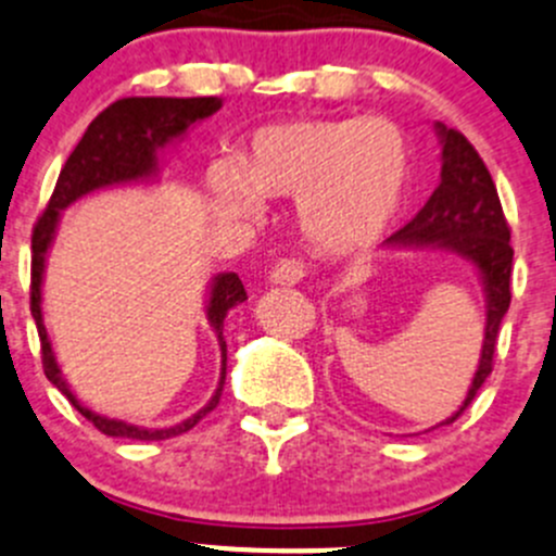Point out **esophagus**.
Returning a JSON list of instances; mask_svg holds the SVG:
<instances>
[{"instance_id": "esophagus-1", "label": "esophagus", "mask_w": 556, "mask_h": 556, "mask_svg": "<svg viewBox=\"0 0 556 556\" xmlns=\"http://www.w3.org/2000/svg\"><path fill=\"white\" fill-rule=\"evenodd\" d=\"M304 263L293 261V257H285V261H279L277 266L271 268V274H268V282L271 285H295V282H302L304 279Z\"/></svg>"}]
</instances>
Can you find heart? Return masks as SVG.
Returning <instances> with one entry per match:
<instances>
[{
	"label": "heart",
	"mask_w": 556,
	"mask_h": 556,
	"mask_svg": "<svg viewBox=\"0 0 556 556\" xmlns=\"http://www.w3.org/2000/svg\"><path fill=\"white\" fill-rule=\"evenodd\" d=\"M414 153L389 121L299 117L263 126L232 164L207 169V194L230 219H257L266 200H295L304 241L324 257H359L406 205Z\"/></svg>",
	"instance_id": "obj_1"
}]
</instances>
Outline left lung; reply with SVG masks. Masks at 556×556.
<instances>
[{
	"label": "left lung",
	"mask_w": 556,
	"mask_h": 556,
	"mask_svg": "<svg viewBox=\"0 0 556 556\" xmlns=\"http://www.w3.org/2000/svg\"><path fill=\"white\" fill-rule=\"evenodd\" d=\"M435 134L442 142V180L422 205V211L403 230L387 238V247L444 249V252H453L471 263L482 282L485 329H482L480 359H477V370L458 412L439 422L450 425L475 401L477 389L485 383L491 367H494L500 324L510 307L513 247L510 227L502 214V202L489 167L482 164L464 134L453 131L442 123H435Z\"/></svg>",
	"instance_id": "8db88e82"
}]
</instances>
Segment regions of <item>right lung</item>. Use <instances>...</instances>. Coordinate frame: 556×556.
<instances>
[{"label":"right lung","instance_id":"1","mask_svg":"<svg viewBox=\"0 0 556 556\" xmlns=\"http://www.w3.org/2000/svg\"><path fill=\"white\" fill-rule=\"evenodd\" d=\"M222 109V98H123L114 101L112 106L103 109L96 121L87 126L85 137L76 144L74 153L67 155L65 167H62L60 178H56L54 194H51L49 205H46L43 216L38 219L33 232V318L38 324L40 334V351H43V370L46 378L60 389L67 401L79 408L81 417L90 419L101 433L117 435V439H137V442H161V439H173V435L186 433L194 428L205 414L214 412L219 406L222 389H225L227 376V342H225V318L232 307L247 302V290H243L238 274L225 271L216 274L207 285V302H205V318L207 326L214 329L216 340H219L222 351V372L216 392L211 401L200 408L197 414L186 417L184 422L169 425V428H144V425L126 422V419H112L103 414L92 412V408L81 406L79 397L74 395V389L62 376L60 365H56L54 349H51L49 331L43 326V274L46 261H49V249L56 238V227H60L62 211L74 205L81 197L92 194V191L112 189V186H128V184H150L159 180L161 161L159 153L167 144L180 142L189 134L194 123L205 121L211 114Z\"/></svg>","mask_w":556,"mask_h":556}]
</instances>
